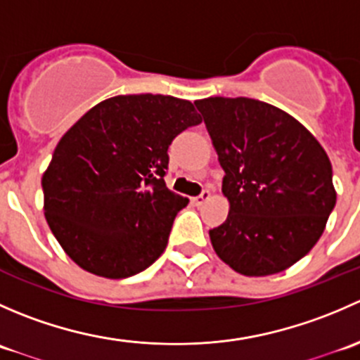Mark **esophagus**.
Listing matches in <instances>:
<instances>
[{"mask_svg": "<svg viewBox=\"0 0 360 360\" xmlns=\"http://www.w3.org/2000/svg\"><path fill=\"white\" fill-rule=\"evenodd\" d=\"M210 198V191L209 190H203L200 195H198V197H195V198H191V202H193V205H202L203 202L205 200H209Z\"/></svg>", "mask_w": 360, "mask_h": 360, "instance_id": "esophagus-1", "label": "esophagus"}]
</instances>
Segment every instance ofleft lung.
I'll return each instance as SVG.
<instances>
[{"label": "left lung", "instance_id": "obj_1", "mask_svg": "<svg viewBox=\"0 0 360 360\" xmlns=\"http://www.w3.org/2000/svg\"><path fill=\"white\" fill-rule=\"evenodd\" d=\"M224 170L230 212L209 231L235 271H284L317 244L336 205L333 167L319 141L291 115L248 97L195 103Z\"/></svg>", "mask_w": 360, "mask_h": 360}]
</instances>
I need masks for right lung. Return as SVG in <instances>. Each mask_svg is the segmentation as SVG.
<instances>
[{
  "label": "right lung",
  "mask_w": 360,
  "mask_h": 360,
  "mask_svg": "<svg viewBox=\"0 0 360 360\" xmlns=\"http://www.w3.org/2000/svg\"><path fill=\"white\" fill-rule=\"evenodd\" d=\"M200 115L170 96H116L63 136L41 177L45 217L83 270L127 278L167 248L188 198L165 186L169 146Z\"/></svg>",
  "instance_id": "1"
}]
</instances>
